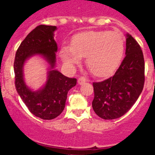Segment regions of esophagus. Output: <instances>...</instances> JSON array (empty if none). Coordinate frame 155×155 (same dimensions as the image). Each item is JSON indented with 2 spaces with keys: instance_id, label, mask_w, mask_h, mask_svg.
<instances>
[{
  "instance_id": "obj_1",
  "label": "esophagus",
  "mask_w": 155,
  "mask_h": 155,
  "mask_svg": "<svg viewBox=\"0 0 155 155\" xmlns=\"http://www.w3.org/2000/svg\"><path fill=\"white\" fill-rule=\"evenodd\" d=\"M86 81H87V79H86L85 76H80V77L78 79V83L80 85H82V84H83L84 82H86Z\"/></svg>"
}]
</instances>
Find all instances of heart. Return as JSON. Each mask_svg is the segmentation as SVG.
Here are the masks:
<instances>
[{
	"label": "heart",
	"instance_id": "b5f03b06",
	"mask_svg": "<svg viewBox=\"0 0 155 155\" xmlns=\"http://www.w3.org/2000/svg\"><path fill=\"white\" fill-rule=\"evenodd\" d=\"M125 37L118 31L82 32L75 36L72 47L64 46L60 50L62 60L67 67L79 64L86 57V64L95 76H106L116 69L125 51Z\"/></svg>",
	"mask_w": 155,
	"mask_h": 155
}]
</instances>
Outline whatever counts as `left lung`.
<instances>
[{"label": "left lung", "instance_id": "1", "mask_svg": "<svg viewBox=\"0 0 155 155\" xmlns=\"http://www.w3.org/2000/svg\"><path fill=\"white\" fill-rule=\"evenodd\" d=\"M125 57L114 76L92 83V108L105 120L125 115L136 102L144 84V60L140 45L127 34Z\"/></svg>", "mask_w": 155, "mask_h": 155}]
</instances>
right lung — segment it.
<instances>
[{"mask_svg":"<svg viewBox=\"0 0 155 155\" xmlns=\"http://www.w3.org/2000/svg\"><path fill=\"white\" fill-rule=\"evenodd\" d=\"M56 26L39 25L32 30L21 43L16 52L14 63L15 87L21 99L33 115L44 120H51L62 113L67 93L76 85V79L69 78L53 69L56 63L57 44L53 37ZM41 54L51 66L45 86L33 92L23 80L22 66L25 60L34 54Z\"/></svg>","mask_w":155,"mask_h":155,"instance_id":"add662e5","label":"right lung"}]
</instances>
